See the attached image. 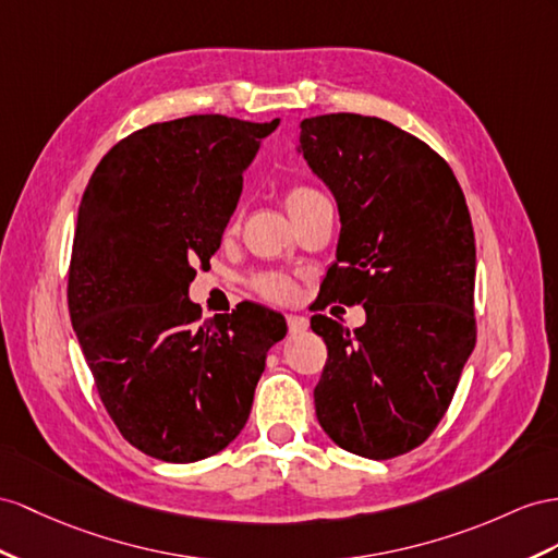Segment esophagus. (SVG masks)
I'll list each match as a JSON object with an SVG mask.
<instances>
[{"label":"esophagus","mask_w":558,"mask_h":558,"mask_svg":"<svg viewBox=\"0 0 558 558\" xmlns=\"http://www.w3.org/2000/svg\"><path fill=\"white\" fill-rule=\"evenodd\" d=\"M284 320H288V330H290L292 335L304 332L306 327H308V318H306V316H288Z\"/></svg>","instance_id":"34e87169"}]
</instances>
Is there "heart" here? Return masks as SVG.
<instances>
[{
	"instance_id": "1",
	"label": "heart",
	"mask_w": 558,
	"mask_h": 558,
	"mask_svg": "<svg viewBox=\"0 0 558 558\" xmlns=\"http://www.w3.org/2000/svg\"><path fill=\"white\" fill-rule=\"evenodd\" d=\"M282 199H284V207H288V211L292 214V219L299 221L313 205L320 203V199H325V197L316 189H311V185L296 183L284 191ZM231 228H235V223ZM252 288L256 294L268 299V302H276V304H290L296 296V284L288 276H280V274L256 276L252 280Z\"/></svg>"
}]
</instances>
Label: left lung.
<instances>
[{
  "mask_svg": "<svg viewBox=\"0 0 558 558\" xmlns=\"http://www.w3.org/2000/svg\"><path fill=\"white\" fill-rule=\"evenodd\" d=\"M299 143L341 219L320 311L363 304L367 316L353 332L311 318L327 344L316 415L339 448L391 460L434 434L476 344L466 199L448 162L387 120L308 118Z\"/></svg>",
  "mask_w": 558,
  "mask_h": 558,
  "instance_id": "left-lung-1",
  "label": "left lung"
}]
</instances>
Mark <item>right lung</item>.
I'll return each instance as SVG.
<instances>
[{"label":"right lung","mask_w":558,"mask_h":558,"mask_svg":"<svg viewBox=\"0 0 558 558\" xmlns=\"http://www.w3.org/2000/svg\"><path fill=\"white\" fill-rule=\"evenodd\" d=\"M278 126L226 116L155 122L118 141L84 189L68 308L110 420L162 462L217 454L245 426L266 351L288 332L256 304L199 320L189 299Z\"/></svg>","instance_id":"add662e5"}]
</instances>
